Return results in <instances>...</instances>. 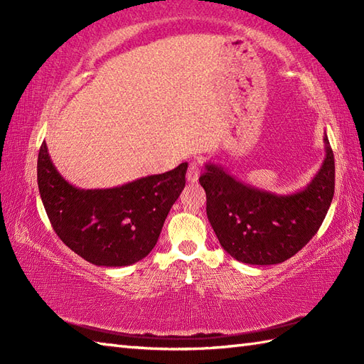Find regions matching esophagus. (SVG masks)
I'll return each mask as SVG.
<instances>
[{"instance_id": "34e87169", "label": "esophagus", "mask_w": 364, "mask_h": 364, "mask_svg": "<svg viewBox=\"0 0 364 364\" xmlns=\"http://www.w3.org/2000/svg\"><path fill=\"white\" fill-rule=\"evenodd\" d=\"M200 176V164L197 161H192L189 164V168H188V173H186V178L189 183H196L198 180Z\"/></svg>"}]
</instances>
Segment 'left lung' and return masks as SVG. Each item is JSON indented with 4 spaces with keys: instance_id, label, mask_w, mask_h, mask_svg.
<instances>
[{
    "instance_id": "left-lung-1",
    "label": "left lung",
    "mask_w": 364,
    "mask_h": 364,
    "mask_svg": "<svg viewBox=\"0 0 364 364\" xmlns=\"http://www.w3.org/2000/svg\"><path fill=\"white\" fill-rule=\"evenodd\" d=\"M326 158L304 189L274 194L255 188L225 167L206 162L198 178L206 214L220 245L245 264H278L294 257L318 233L335 194V158L323 134Z\"/></svg>"
}]
</instances>
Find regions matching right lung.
Instances as JSON below:
<instances>
[{"mask_svg": "<svg viewBox=\"0 0 364 364\" xmlns=\"http://www.w3.org/2000/svg\"><path fill=\"white\" fill-rule=\"evenodd\" d=\"M188 162L107 189H81L58 172L45 141L37 184L46 215L68 249L95 266L122 267L156 245L170 208L186 184Z\"/></svg>", "mask_w": 364, "mask_h": 364, "instance_id": "right-lung-1", "label": "right lung"}]
</instances>
